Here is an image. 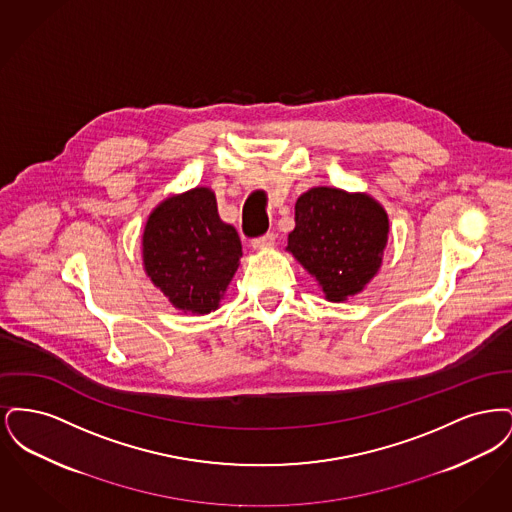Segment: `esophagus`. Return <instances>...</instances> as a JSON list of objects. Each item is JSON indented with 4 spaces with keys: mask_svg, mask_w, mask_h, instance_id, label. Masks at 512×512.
I'll return each mask as SVG.
<instances>
[{
    "mask_svg": "<svg viewBox=\"0 0 512 512\" xmlns=\"http://www.w3.org/2000/svg\"><path fill=\"white\" fill-rule=\"evenodd\" d=\"M276 242V236L272 234V232H268L265 236H261V238H257V240H253L251 242V247L255 249V251H265V249H270L272 245Z\"/></svg>",
    "mask_w": 512,
    "mask_h": 512,
    "instance_id": "obj_1",
    "label": "esophagus"
}]
</instances>
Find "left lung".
<instances>
[{
  "mask_svg": "<svg viewBox=\"0 0 512 512\" xmlns=\"http://www.w3.org/2000/svg\"><path fill=\"white\" fill-rule=\"evenodd\" d=\"M388 234V213L372 195L315 186L295 201L286 251L317 280L326 301L343 303L378 274Z\"/></svg>",
  "mask_w": 512,
  "mask_h": 512,
  "instance_id": "obj_1",
  "label": "left lung"
}]
</instances>
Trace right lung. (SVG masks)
<instances>
[{
    "mask_svg": "<svg viewBox=\"0 0 512 512\" xmlns=\"http://www.w3.org/2000/svg\"><path fill=\"white\" fill-rule=\"evenodd\" d=\"M242 255L240 236L220 220L211 188L169 195L147 217L144 270L172 307L186 315L219 309Z\"/></svg>",
    "mask_w": 512,
    "mask_h": 512,
    "instance_id": "1",
    "label": "right lung"
}]
</instances>
